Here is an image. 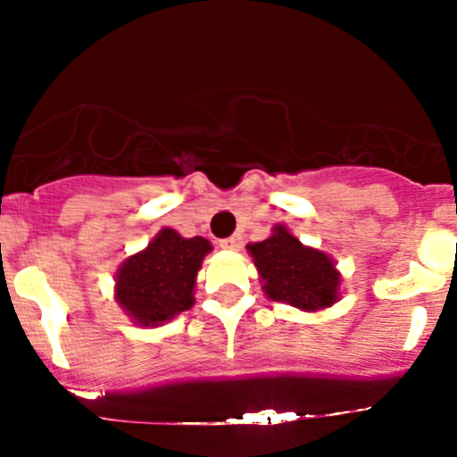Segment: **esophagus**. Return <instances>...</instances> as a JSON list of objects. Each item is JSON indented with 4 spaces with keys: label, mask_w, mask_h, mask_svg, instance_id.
<instances>
[{
    "label": "esophagus",
    "mask_w": 457,
    "mask_h": 457,
    "mask_svg": "<svg viewBox=\"0 0 457 457\" xmlns=\"http://www.w3.org/2000/svg\"><path fill=\"white\" fill-rule=\"evenodd\" d=\"M243 245V237L241 234H234V237L225 238V241H220V247L223 250H238V247Z\"/></svg>",
    "instance_id": "esophagus-1"
}]
</instances>
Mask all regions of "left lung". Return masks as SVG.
<instances>
[{
  "label": "left lung",
  "instance_id": "1",
  "mask_svg": "<svg viewBox=\"0 0 457 457\" xmlns=\"http://www.w3.org/2000/svg\"><path fill=\"white\" fill-rule=\"evenodd\" d=\"M254 261L258 280L267 298L296 307L301 312H320L340 298V276L336 261L316 247L303 245L285 225H274L271 237L247 245Z\"/></svg>",
  "mask_w": 457,
  "mask_h": 457
}]
</instances>
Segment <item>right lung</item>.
<instances>
[{
  "instance_id": "right-lung-1",
  "label": "right lung",
  "mask_w": 457,
  "mask_h": 457,
  "mask_svg": "<svg viewBox=\"0 0 457 457\" xmlns=\"http://www.w3.org/2000/svg\"><path fill=\"white\" fill-rule=\"evenodd\" d=\"M212 243L159 229L145 250L128 256L114 274V301L135 325L159 327L195 305L196 274Z\"/></svg>"
}]
</instances>
